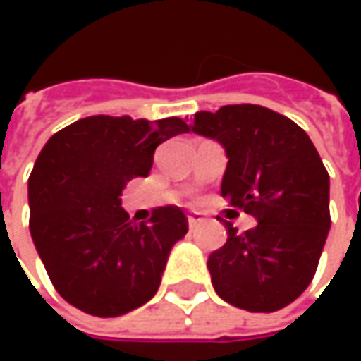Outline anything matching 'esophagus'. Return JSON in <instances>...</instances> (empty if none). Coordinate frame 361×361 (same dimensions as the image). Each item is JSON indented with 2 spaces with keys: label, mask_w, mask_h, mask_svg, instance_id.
<instances>
[{
  "label": "esophagus",
  "mask_w": 361,
  "mask_h": 361,
  "mask_svg": "<svg viewBox=\"0 0 361 361\" xmlns=\"http://www.w3.org/2000/svg\"><path fill=\"white\" fill-rule=\"evenodd\" d=\"M187 219H188V227H190V229H197V227L202 223V216L199 215H188Z\"/></svg>",
  "instance_id": "1"
}]
</instances>
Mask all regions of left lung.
<instances>
[{
	"label": "left lung",
	"mask_w": 361,
	"mask_h": 361,
	"mask_svg": "<svg viewBox=\"0 0 361 361\" xmlns=\"http://www.w3.org/2000/svg\"><path fill=\"white\" fill-rule=\"evenodd\" d=\"M188 130L227 152L221 195L257 219L209 255L219 298L247 312L289 305L312 283L329 233V174L303 128L257 104L197 112Z\"/></svg>",
	"instance_id": "8db88e82"
}]
</instances>
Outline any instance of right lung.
<instances>
[{"label": "right lung", "mask_w": 361, "mask_h": 361, "mask_svg": "<svg viewBox=\"0 0 361 361\" xmlns=\"http://www.w3.org/2000/svg\"><path fill=\"white\" fill-rule=\"evenodd\" d=\"M185 120L88 116L56 132L27 180L30 233L56 291L96 317H118L157 293L166 259L188 231L178 207L134 223L120 207L126 183L148 176L160 142Z\"/></svg>", "instance_id": "obj_1"}]
</instances>
